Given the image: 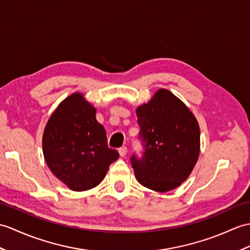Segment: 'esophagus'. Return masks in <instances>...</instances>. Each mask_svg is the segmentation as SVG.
I'll return each mask as SVG.
<instances>
[{
	"label": "esophagus",
	"instance_id": "obj_1",
	"mask_svg": "<svg viewBox=\"0 0 250 250\" xmlns=\"http://www.w3.org/2000/svg\"><path fill=\"white\" fill-rule=\"evenodd\" d=\"M119 154H120V156H125V154H126V152H127V148L126 147H121V148H119Z\"/></svg>",
	"mask_w": 250,
	"mask_h": 250
}]
</instances>
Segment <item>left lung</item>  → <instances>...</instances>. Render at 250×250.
I'll return each instance as SVG.
<instances>
[{"label": "left lung", "mask_w": 250, "mask_h": 250, "mask_svg": "<svg viewBox=\"0 0 250 250\" xmlns=\"http://www.w3.org/2000/svg\"><path fill=\"white\" fill-rule=\"evenodd\" d=\"M143 159L131 158L137 181L160 193L175 189L188 178L200 152L199 125L190 109L161 88L136 108Z\"/></svg>", "instance_id": "obj_1"}]
</instances>
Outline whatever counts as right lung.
I'll list each match as a JSON object with an SVG mask.
<instances>
[{"label":"right lung","instance_id":"right-lung-1","mask_svg":"<svg viewBox=\"0 0 250 250\" xmlns=\"http://www.w3.org/2000/svg\"><path fill=\"white\" fill-rule=\"evenodd\" d=\"M42 151L53 175L74 191L96 188L119 158L107 146L95 106L81 92L67 97L51 115L43 131Z\"/></svg>","mask_w":250,"mask_h":250}]
</instances>
